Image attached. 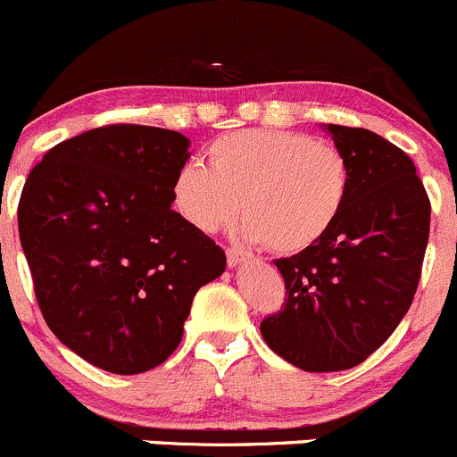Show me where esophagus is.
Returning <instances> with one entry per match:
<instances>
[{
  "mask_svg": "<svg viewBox=\"0 0 457 457\" xmlns=\"http://www.w3.org/2000/svg\"><path fill=\"white\" fill-rule=\"evenodd\" d=\"M247 259H250V256H247L245 252L237 250V247H229V250H228V265H229V268H237V265L245 263Z\"/></svg>",
  "mask_w": 457,
  "mask_h": 457,
  "instance_id": "obj_1",
  "label": "esophagus"
}]
</instances>
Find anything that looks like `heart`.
Returning a JSON list of instances; mask_svg holds the SVG:
<instances>
[{"mask_svg": "<svg viewBox=\"0 0 457 457\" xmlns=\"http://www.w3.org/2000/svg\"><path fill=\"white\" fill-rule=\"evenodd\" d=\"M207 170L180 167L171 183L176 214L203 234H214L245 214L241 237L281 254L321 241L351 196V165L330 143L305 134L245 129L207 147Z\"/></svg>", "mask_w": 457, "mask_h": 457, "instance_id": "b5f03b06", "label": "heart"}]
</instances>
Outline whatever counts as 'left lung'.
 <instances>
[{
    "mask_svg": "<svg viewBox=\"0 0 457 457\" xmlns=\"http://www.w3.org/2000/svg\"><path fill=\"white\" fill-rule=\"evenodd\" d=\"M351 165V196L330 232L277 259L286 305L261 321L265 344L308 373L361 364L413 303L431 225L415 165L382 136L323 127Z\"/></svg>",
    "mask_w": 457,
    "mask_h": 457,
    "instance_id": "obj_1",
    "label": "left lung"
}]
</instances>
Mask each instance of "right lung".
I'll list each match as a JSON object with an SVG mask.
<instances>
[{
	"instance_id": "1",
	"label": "right lung",
	"mask_w": 457,
	"mask_h": 457,
	"mask_svg": "<svg viewBox=\"0 0 457 457\" xmlns=\"http://www.w3.org/2000/svg\"><path fill=\"white\" fill-rule=\"evenodd\" d=\"M179 131L109 125L55 145L26 179L17 223L53 335L88 364L138 375L183 339L225 252L171 210L189 158Z\"/></svg>"
}]
</instances>
